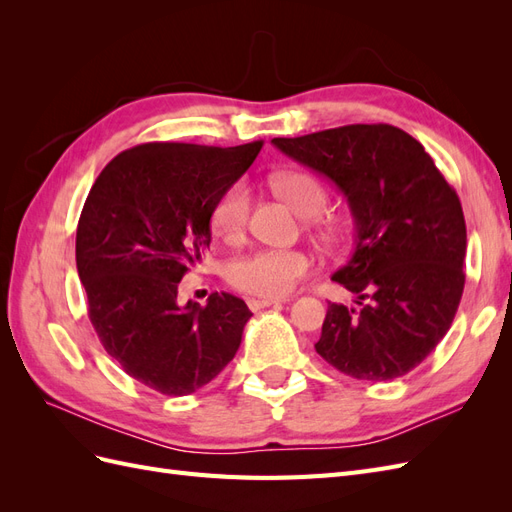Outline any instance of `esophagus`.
Instances as JSON below:
<instances>
[{
	"label": "esophagus",
	"instance_id": "34e87169",
	"mask_svg": "<svg viewBox=\"0 0 512 512\" xmlns=\"http://www.w3.org/2000/svg\"><path fill=\"white\" fill-rule=\"evenodd\" d=\"M277 303L280 301H275V299H247V305H250L252 312H258V309H265V307H271Z\"/></svg>",
	"mask_w": 512,
	"mask_h": 512
}]
</instances>
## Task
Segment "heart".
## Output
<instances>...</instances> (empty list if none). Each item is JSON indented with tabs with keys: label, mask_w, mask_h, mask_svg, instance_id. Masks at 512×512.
<instances>
[{
	"label": "heart",
	"mask_w": 512,
	"mask_h": 512,
	"mask_svg": "<svg viewBox=\"0 0 512 512\" xmlns=\"http://www.w3.org/2000/svg\"><path fill=\"white\" fill-rule=\"evenodd\" d=\"M273 190L303 218H318L329 203L324 185L307 173H277L271 177ZM250 190L243 181L230 183L215 198L209 213L213 235L237 243L243 239L250 220ZM312 256L301 250H284V247H262V250L245 254L230 262L228 280L241 292L254 294L262 299H280L297 286L312 271Z\"/></svg>",
	"instance_id": "obj_1"
}]
</instances>
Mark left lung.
<instances>
[{
	"mask_svg": "<svg viewBox=\"0 0 512 512\" xmlns=\"http://www.w3.org/2000/svg\"><path fill=\"white\" fill-rule=\"evenodd\" d=\"M348 198L354 247L333 282L316 352L342 374L386 382L421 365L451 329L466 284V220L425 147L389 123H352L271 141Z\"/></svg>",
	"mask_w": 512,
	"mask_h": 512,
	"instance_id": "8db88e82",
	"label": "left lung"
}]
</instances>
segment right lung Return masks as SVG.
Instances as JSON below:
<instances>
[{"instance_id": "1", "label": "right lung", "mask_w": 512, "mask_h": 512, "mask_svg": "<svg viewBox=\"0 0 512 512\" xmlns=\"http://www.w3.org/2000/svg\"><path fill=\"white\" fill-rule=\"evenodd\" d=\"M239 147L145 143L119 153L91 188L76 228V269L104 350L162 395L203 389L235 359L252 312L228 292L177 303L181 277L211 243V207L252 166Z\"/></svg>"}]
</instances>
